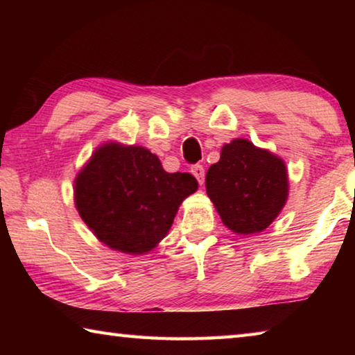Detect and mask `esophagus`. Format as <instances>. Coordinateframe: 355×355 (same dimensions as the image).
<instances>
[{
  "label": "esophagus",
  "mask_w": 355,
  "mask_h": 355,
  "mask_svg": "<svg viewBox=\"0 0 355 355\" xmlns=\"http://www.w3.org/2000/svg\"><path fill=\"white\" fill-rule=\"evenodd\" d=\"M191 172L192 175H194L197 178V182H199L200 184H203V180H205V169H203L202 164H196L191 167Z\"/></svg>",
  "instance_id": "1"
}]
</instances>
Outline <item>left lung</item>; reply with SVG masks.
I'll return each mask as SVG.
<instances>
[{
    "label": "left lung",
    "instance_id": "8db88e82",
    "mask_svg": "<svg viewBox=\"0 0 355 355\" xmlns=\"http://www.w3.org/2000/svg\"><path fill=\"white\" fill-rule=\"evenodd\" d=\"M207 194L224 225L238 235H254L272 224L288 199L284 159L248 139H233L209 167Z\"/></svg>",
    "mask_w": 355,
    "mask_h": 355
}]
</instances>
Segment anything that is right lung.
<instances>
[{
	"instance_id": "1",
	"label": "right lung",
	"mask_w": 355,
	"mask_h": 355,
	"mask_svg": "<svg viewBox=\"0 0 355 355\" xmlns=\"http://www.w3.org/2000/svg\"><path fill=\"white\" fill-rule=\"evenodd\" d=\"M199 188L191 173H169L141 146L107 142L75 178V205L101 243L142 255L158 245L178 207Z\"/></svg>"
}]
</instances>
